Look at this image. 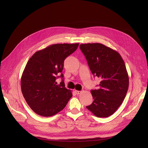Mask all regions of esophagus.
<instances>
[{
	"instance_id": "obj_1",
	"label": "esophagus",
	"mask_w": 148,
	"mask_h": 148,
	"mask_svg": "<svg viewBox=\"0 0 148 148\" xmlns=\"http://www.w3.org/2000/svg\"><path fill=\"white\" fill-rule=\"evenodd\" d=\"M75 92L76 94L79 95V94H80L81 93H82V91H80V90H75Z\"/></svg>"
}]
</instances>
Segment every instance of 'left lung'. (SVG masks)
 Here are the masks:
<instances>
[{
	"instance_id": "left-lung-1",
	"label": "left lung",
	"mask_w": 148,
	"mask_h": 148,
	"mask_svg": "<svg viewBox=\"0 0 148 148\" xmlns=\"http://www.w3.org/2000/svg\"><path fill=\"white\" fill-rule=\"evenodd\" d=\"M94 76L101 79L98 89L91 90L93 103L86 108L98 118L112 115L122 103L128 91L129 77L120 54L99 43L80 45Z\"/></svg>"
}]
</instances>
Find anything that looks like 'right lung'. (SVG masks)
I'll use <instances>...</instances> for the list:
<instances>
[{"label": "right lung", "mask_w": 148, "mask_h": 148, "mask_svg": "<svg viewBox=\"0 0 148 148\" xmlns=\"http://www.w3.org/2000/svg\"><path fill=\"white\" fill-rule=\"evenodd\" d=\"M79 44H56L35 53L28 60L21 79L22 94L35 113L44 117L57 114L73 96L64 80L56 82L64 68L65 59ZM63 79L64 75H60Z\"/></svg>", "instance_id": "obj_1"}]
</instances>
